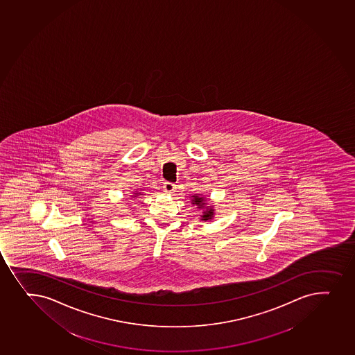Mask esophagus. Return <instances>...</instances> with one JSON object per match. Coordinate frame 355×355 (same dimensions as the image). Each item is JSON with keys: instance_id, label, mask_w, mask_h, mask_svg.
<instances>
[{"instance_id": "34e87169", "label": "esophagus", "mask_w": 355, "mask_h": 355, "mask_svg": "<svg viewBox=\"0 0 355 355\" xmlns=\"http://www.w3.org/2000/svg\"><path fill=\"white\" fill-rule=\"evenodd\" d=\"M163 190H164L166 193H171V192L175 190V184L166 182V183H164V185H163Z\"/></svg>"}]
</instances>
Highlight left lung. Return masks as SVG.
Here are the masks:
<instances>
[{"instance_id": "obj_1", "label": "left lung", "mask_w": 355, "mask_h": 355, "mask_svg": "<svg viewBox=\"0 0 355 355\" xmlns=\"http://www.w3.org/2000/svg\"><path fill=\"white\" fill-rule=\"evenodd\" d=\"M191 204L197 206L198 210H202V214H199L200 220L210 221L214 219L216 209L214 205L207 204L205 197L198 195L191 196Z\"/></svg>"}]
</instances>
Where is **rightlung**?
I'll return each instance as SVG.
<instances>
[{
  "mask_svg": "<svg viewBox=\"0 0 355 355\" xmlns=\"http://www.w3.org/2000/svg\"><path fill=\"white\" fill-rule=\"evenodd\" d=\"M144 193L143 192H141V191H135V192H132V195H131V197L132 198H137L138 196H143Z\"/></svg>",
  "mask_w": 355,
  "mask_h": 355,
  "instance_id": "add662e5",
  "label": "right lung"
}]
</instances>
